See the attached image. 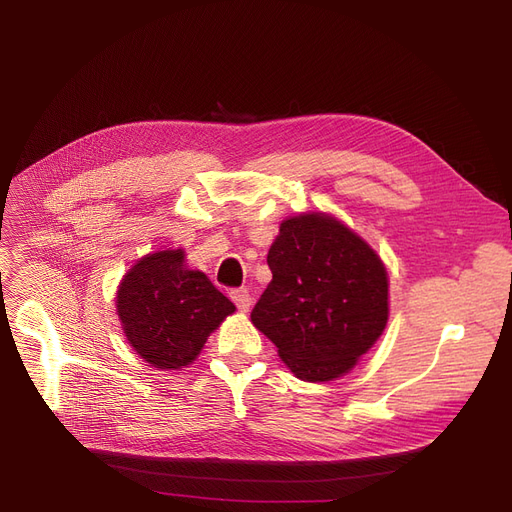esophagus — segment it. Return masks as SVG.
Instances as JSON below:
<instances>
[{
	"mask_svg": "<svg viewBox=\"0 0 512 512\" xmlns=\"http://www.w3.org/2000/svg\"><path fill=\"white\" fill-rule=\"evenodd\" d=\"M230 297H232V301H235V305L239 307V312H250V307H252V294L247 292L245 288H239V290H232L230 292Z\"/></svg>",
	"mask_w": 512,
	"mask_h": 512,
	"instance_id": "esophagus-1",
	"label": "esophagus"
}]
</instances>
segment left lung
<instances>
[{
	"label": "left lung",
	"instance_id": "left-lung-1",
	"mask_svg": "<svg viewBox=\"0 0 512 512\" xmlns=\"http://www.w3.org/2000/svg\"><path fill=\"white\" fill-rule=\"evenodd\" d=\"M273 280L252 309L305 382L346 376L389 322V273L365 239L322 211L286 218L267 254Z\"/></svg>",
	"mask_w": 512,
	"mask_h": 512
}]
</instances>
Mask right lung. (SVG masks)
Returning <instances> with one entry per match:
<instances>
[{"mask_svg":"<svg viewBox=\"0 0 512 512\" xmlns=\"http://www.w3.org/2000/svg\"><path fill=\"white\" fill-rule=\"evenodd\" d=\"M117 316L128 344L151 367H188L235 305L209 277L185 265L183 250L138 258L117 286Z\"/></svg>","mask_w":512,"mask_h":512,"instance_id":"right-lung-1","label":"right lung"}]
</instances>
